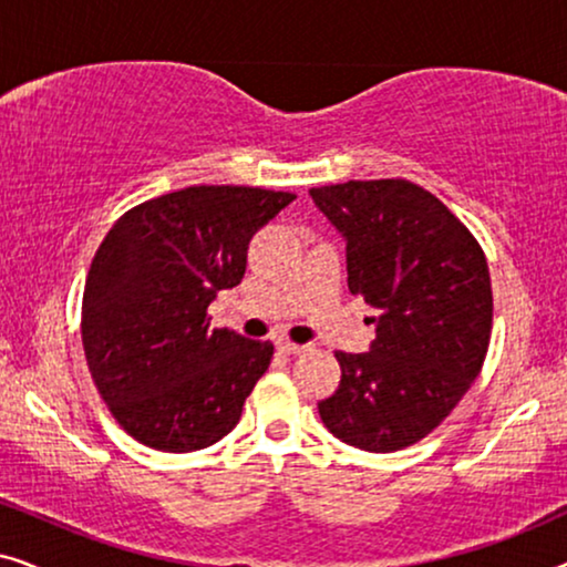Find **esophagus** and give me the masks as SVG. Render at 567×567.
Masks as SVG:
<instances>
[{"label":"esophagus","instance_id":"esophagus-1","mask_svg":"<svg viewBox=\"0 0 567 567\" xmlns=\"http://www.w3.org/2000/svg\"><path fill=\"white\" fill-rule=\"evenodd\" d=\"M278 351H281V353H289V355H299V353L309 351V346L291 343V340H278Z\"/></svg>","mask_w":567,"mask_h":567}]
</instances>
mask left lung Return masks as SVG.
<instances>
[{
    "label": "left lung",
    "mask_w": 567,
    "mask_h": 567,
    "mask_svg": "<svg viewBox=\"0 0 567 567\" xmlns=\"http://www.w3.org/2000/svg\"><path fill=\"white\" fill-rule=\"evenodd\" d=\"M346 239L348 289L374 309L367 353H343L340 384L317 402L332 436L398 452L436 429L483 369L493 324L487 260L470 229L410 181L309 190Z\"/></svg>",
    "instance_id": "8db88e82"
}]
</instances>
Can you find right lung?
Segmentation results:
<instances>
[{"label": "right lung", "mask_w": 567, "mask_h": 567, "mask_svg": "<svg viewBox=\"0 0 567 567\" xmlns=\"http://www.w3.org/2000/svg\"><path fill=\"white\" fill-rule=\"evenodd\" d=\"M297 198L190 185L121 216L97 247L82 343L97 392L144 446L196 452L239 423L274 343L208 330L206 309L243 281L255 231Z\"/></svg>", "instance_id": "obj_1"}]
</instances>
